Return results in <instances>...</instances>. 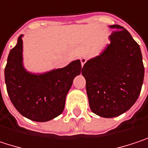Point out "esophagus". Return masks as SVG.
I'll return each mask as SVG.
<instances>
[{
	"instance_id": "1",
	"label": "esophagus",
	"mask_w": 148,
	"mask_h": 148,
	"mask_svg": "<svg viewBox=\"0 0 148 148\" xmlns=\"http://www.w3.org/2000/svg\"><path fill=\"white\" fill-rule=\"evenodd\" d=\"M80 61H81V64H82V66H83V65L86 63V61H87V59L86 58H81L80 59Z\"/></svg>"
}]
</instances>
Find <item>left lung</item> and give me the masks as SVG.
Segmentation results:
<instances>
[{
    "label": "left lung",
    "instance_id": "8db88e82",
    "mask_svg": "<svg viewBox=\"0 0 148 148\" xmlns=\"http://www.w3.org/2000/svg\"><path fill=\"white\" fill-rule=\"evenodd\" d=\"M111 43L99 56L88 60L82 74L91 111L103 118L118 117L137 101L144 79V65L138 43L119 25Z\"/></svg>",
    "mask_w": 148,
    "mask_h": 148
}]
</instances>
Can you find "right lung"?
<instances>
[{
	"label": "right lung",
	"mask_w": 148,
	"mask_h": 148,
	"mask_svg": "<svg viewBox=\"0 0 148 148\" xmlns=\"http://www.w3.org/2000/svg\"><path fill=\"white\" fill-rule=\"evenodd\" d=\"M22 36L11 49L5 67L8 94L21 115L32 121L47 122L64 111L73 79L83 70L81 61L74 60L64 68L43 74L29 73L23 66Z\"/></svg>",
	"instance_id": "1"
}]
</instances>
